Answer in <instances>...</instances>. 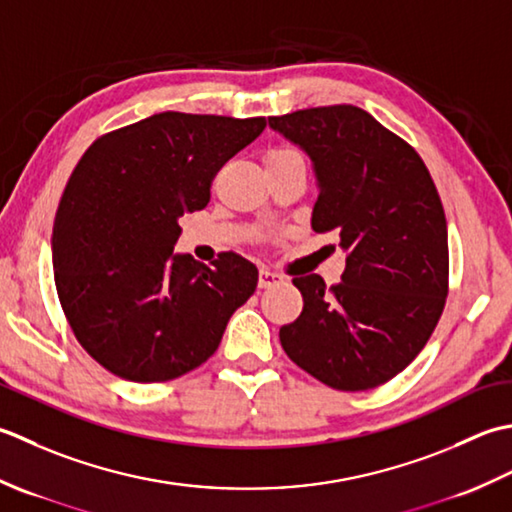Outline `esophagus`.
Returning <instances> with one entry per match:
<instances>
[{
    "label": "esophagus",
    "mask_w": 512,
    "mask_h": 512,
    "mask_svg": "<svg viewBox=\"0 0 512 512\" xmlns=\"http://www.w3.org/2000/svg\"><path fill=\"white\" fill-rule=\"evenodd\" d=\"M283 283V278H280L278 274H274V271H269V269H260L258 271V287L260 289H269V287H276V285H280Z\"/></svg>",
    "instance_id": "esophagus-1"
}]
</instances>
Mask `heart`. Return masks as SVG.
Masks as SVG:
<instances>
[{
	"mask_svg": "<svg viewBox=\"0 0 512 512\" xmlns=\"http://www.w3.org/2000/svg\"><path fill=\"white\" fill-rule=\"evenodd\" d=\"M302 159L300 152L291 150V148H274L265 154V163H278V161H294Z\"/></svg>",
	"mask_w": 512,
	"mask_h": 512,
	"instance_id": "heart-1",
	"label": "heart"
}]
</instances>
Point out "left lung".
I'll return each mask as SVG.
<instances>
[{
  "label": "left lung",
  "mask_w": 512,
  "mask_h": 512,
  "mask_svg": "<svg viewBox=\"0 0 512 512\" xmlns=\"http://www.w3.org/2000/svg\"><path fill=\"white\" fill-rule=\"evenodd\" d=\"M314 161L316 234L336 232L342 280L296 276L302 311L280 327L300 369L338 391H369L415 360L448 294L444 207L409 143L358 106H320L269 117Z\"/></svg>",
  "instance_id": "obj_1"
}]
</instances>
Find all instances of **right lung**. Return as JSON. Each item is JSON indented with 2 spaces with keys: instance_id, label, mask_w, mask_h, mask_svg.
<instances>
[{
  "instance_id": "right-lung-1",
  "label": "right lung",
  "mask_w": 512,
  "mask_h": 512,
  "mask_svg": "<svg viewBox=\"0 0 512 512\" xmlns=\"http://www.w3.org/2000/svg\"><path fill=\"white\" fill-rule=\"evenodd\" d=\"M265 117L159 112L83 152L52 227L68 325L90 358L130 382H168L212 356L258 269L234 252L198 265L174 254L179 218L210 203L218 170Z\"/></svg>"
}]
</instances>
